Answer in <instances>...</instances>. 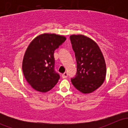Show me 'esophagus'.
I'll return each instance as SVG.
<instances>
[{"instance_id": "obj_1", "label": "esophagus", "mask_w": 128, "mask_h": 128, "mask_svg": "<svg viewBox=\"0 0 128 128\" xmlns=\"http://www.w3.org/2000/svg\"><path fill=\"white\" fill-rule=\"evenodd\" d=\"M68 76V74L67 72H64L62 75V77L63 78H66Z\"/></svg>"}]
</instances>
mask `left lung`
Segmentation results:
<instances>
[{
	"mask_svg": "<svg viewBox=\"0 0 128 128\" xmlns=\"http://www.w3.org/2000/svg\"><path fill=\"white\" fill-rule=\"evenodd\" d=\"M70 40L77 61V72L71 82L83 94H90L104 83L106 77L104 57L97 44L84 35H71Z\"/></svg>",
	"mask_w": 128,
	"mask_h": 128,
	"instance_id": "left-lung-1",
	"label": "left lung"
}]
</instances>
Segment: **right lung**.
<instances>
[{
    "label": "right lung",
    "mask_w": 128,
    "mask_h": 128,
    "mask_svg": "<svg viewBox=\"0 0 128 128\" xmlns=\"http://www.w3.org/2000/svg\"><path fill=\"white\" fill-rule=\"evenodd\" d=\"M66 38L56 34H41L31 42L23 59L22 70L28 83L34 90L46 92L60 78L55 70L54 51Z\"/></svg>",
    "instance_id": "1"
}]
</instances>
